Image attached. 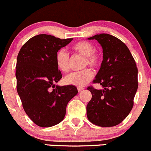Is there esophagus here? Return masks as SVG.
Instances as JSON below:
<instances>
[{
    "label": "esophagus",
    "mask_w": 151,
    "mask_h": 151,
    "mask_svg": "<svg viewBox=\"0 0 151 151\" xmlns=\"http://www.w3.org/2000/svg\"><path fill=\"white\" fill-rule=\"evenodd\" d=\"M83 90H84V88H81V87H78V88H77V90H78L79 92H81Z\"/></svg>",
    "instance_id": "obj_1"
}]
</instances>
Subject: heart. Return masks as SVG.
Returning <instances> with one entry per match:
<instances>
[{
	"instance_id": "heart-1",
	"label": "heart",
	"mask_w": 151,
	"mask_h": 151,
	"mask_svg": "<svg viewBox=\"0 0 151 151\" xmlns=\"http://www.w3.org/2000/svg\"><path fill=\"white\" fill-rule=\"evenodd\" d=\"M75 53L85 57L83 66L88 65L93 68H96L101 63V56L95 51L93 44L88 41H80L72 46ZM55 63L58 69L61 72L67 73L69 71L70 58L69 53L64 49H60L55 55ZM93 73L90 69H85L81 71L71 73L64 78V82L67 85H74L77 87H83L91 80Z\"/></svg>"
}]
</instances>
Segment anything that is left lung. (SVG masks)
I'll return each mask as SVG.
<instances>
[{"instance_id":"8db88e82","label":"left lung","mask_w":151,"mask_h":151,"mask_svg":"<svg viewBox=\"0 0 151 151\" xmlns=\"http://www.w3.org/2000/svg\"><path fill=\"white\" fill-rule=\"evenodd\" d=\"M94 39L102 46L104 59L93 83L104 89L88 88L92 98L87 105V116L97 126L114 127L132 109L138 88L137 68L129 48L119 39L105 33L88 38Z\"/></svg>"}]
</instances>
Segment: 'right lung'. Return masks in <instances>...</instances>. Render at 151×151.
I'll list each match as a JSON object with an SVG mask.
<instances>
[{"instance_id": "1", "label": "right lung", "mask_w": 151, "mask_h": 151, "mask_svg": "<svg viewBox=\"0 0 151 151\" xmlns=\"http://www.w3.org/2000/svg\"><path fill=\"white\" fill-rule=\"evenodd\" d=\"M72 40L38 35L27 41L19 52L17 93L24 111L41 127L54 126L62 121L68 103L78 93L74 85L55 86L62 78L55 55Z\"/></svg>"}]
</instances>
